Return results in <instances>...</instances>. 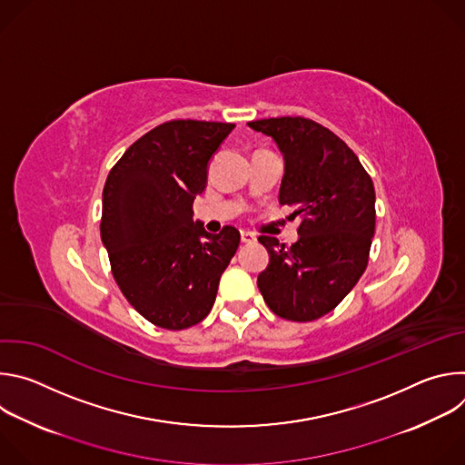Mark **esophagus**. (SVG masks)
Returning <instances> with one entry per match:
<instances>
[{"instance_id": "1", "label": "esophagus", "mask_w": 465, "mask_h": 465, "mask_svg": "<svg viewBox=\"0 0 465 465\" xmlns=\"http://www.w3.org/2000/svg\"><path fill=\"white\" fill-rule=\"evenodd\" d=\"M241 242H242V244H253V242H255V237H253L250 232H241Z\"/></svg>"}]
</instances>
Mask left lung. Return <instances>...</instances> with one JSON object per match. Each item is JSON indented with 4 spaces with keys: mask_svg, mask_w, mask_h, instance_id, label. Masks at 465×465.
<instances>
[{
    "mask_svg": "<svg viewBox=\"0 0 465 465\" xmlns=\"http://www.w3.org/2000/svg\"><path fill=\"white\" fill-rule=\"evenodd\" d=\"M283 154L278 201L300 217L298 241L261 235L269 267L257 287L272 312L311 322L333 311L366 271L375 233V189L355 153L329 128L305 117L248 123Z\"/></svg>",
    "mask_w": 465,
    "mask_h": 465,
    "instance_id": "obj_1",
    "label": "left lung"
}]
</instances>
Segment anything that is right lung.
Here are the masks:
<instances>
[{"label":"right lung","mask_w":465,"mask_h":465,"mask_svg":"<svg viewBox=\"0 0 465 465\" xmlns=\"http://www.w3.org/2000/svg\"><path fill=\"white\" fill-rule=\"evenodd\" d=\"M232 123L167 121L132 143L103 189L101 241L121 292L163 329L203 322L223 272L239 248L233 226L208 233L193 221V201Z\"/></svg>","instance_id":"1"}]
</instances>
